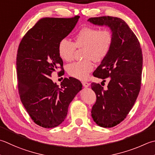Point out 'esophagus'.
<instances>
[{
	"mask_svg": "<svg viewBox=\"0 0 155 155\" xmlns=\"http://www.w3.org/2000/svg\"><path fill=\"white\" fill-rule=\"evenodd\" d=\"M82 84H83V85L84 87H89L90 85V83H87V82H84V81L82 82Z\"/></svg>",
	"mask_w": 155,
	"mask_h": 155,
	"instance_id": "34e87169",
	"label": "esophagus"
}]
</instances>
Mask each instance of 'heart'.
I'll return each mask as SVG.
<instances>
[{"mask_svg": "<svg viewBox=\"0 0 155 155\" xmlns=\"http://www.w3.org/2000/svg\"><path fill=\"white\" fill-rule=\"evenodd\" d=\"M114 40L111 30L107 27H84L74 36L73 42L64 38L59 41L58 52L64 61L73 58L76 48H83V61L74 62L67 67L68 74L80 80H86L93 70L92 62L104 60L110 53Z\"/></svg>", "mask_w": 155, "mask_h": 155, "instance_id": "b5f03b06", "label": "heart"}]
</instances>
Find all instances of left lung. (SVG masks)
Masks as SVG:
<instances>
[{
  "label": "left lung",
  "mask_w": 155,
  "mask_h": 155,
  "mask_svg": "<svg viewBox=\"0 0 155 155\" xmlns=\"http://www.w3.org/2000/svg\"><path fill=\"white\" fill-rule=\"evenodd\" d=\"M88 21L107 25L114 35L110 53L93 74L103 82L110 78L107 88L91 83L97 98L91 110L94 122L101 127L111 128L125 119L138 96L143 62L142 49L134 32L120 18L91 17Z\"/></svg>",
  "instance_id": "8db88e82"
}]
</instances>
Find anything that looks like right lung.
<instances>
[{
	"label": "right lung",
	"mask_w": 155,
	"mask_h": 155,
	"mask_svg": "<svg viewBox=\"0 0 155 155\" xmlns=\"http://www.w3.org/2000/svg\"><path fill=\"white\" fill-rule=\"evenodd\" d=\"M79 16L41 18L21 39L17 54V77L21 101L37 125L51 128L65 120L68 105L82 89L74 78H64L60 87L51 74L63 61L58 45L74 29Z\"/></svg>",
	"instance_id": "obj_1"
}]
</instances>
